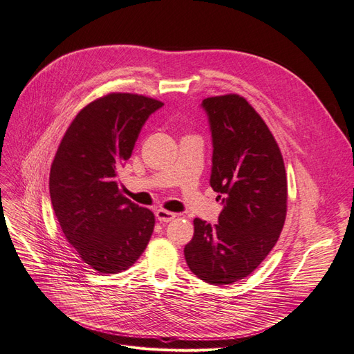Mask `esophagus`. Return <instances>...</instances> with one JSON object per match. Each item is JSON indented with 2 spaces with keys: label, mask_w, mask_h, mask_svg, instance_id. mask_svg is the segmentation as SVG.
<instances>
[{
  "label": "esophagus",
  "mask_w": 354,
  "mask_h": 354,
  "mask_svg": "<svg viewBox=\"0 0 354 354\" xmlns=\"http://www.w3.org/2000/svg\"><path fill=\"white\" fill-rule=\"evenodd\" d=\"M156 217L159 221H162V223H167V221H172L176 214L172 213V212H167V210H163V208H160V210L156 212Z\"/></svg>",
  "instance_id": "1"
}]
</instances>
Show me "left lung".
<instances>
[{
  "label": "left lung",
  "mask_w": 354,
  "mask_h": 354,
  "mask_svg": "<svg viewBox=\"0 0 354 354\" xmlns=\"http://www.w3.org/2000/svg\"><path fill=\"white\" fill-rule=\"evenodd\" d=\"M213 136L210 185L223 197L218 223L194 218L184 254L205 283L225 286L257 270L277 243L287 213L279 144L252 104L236 93L203 100Z\"/></svg>",
  "instance_id": "8db88e82"
}]
</instances>
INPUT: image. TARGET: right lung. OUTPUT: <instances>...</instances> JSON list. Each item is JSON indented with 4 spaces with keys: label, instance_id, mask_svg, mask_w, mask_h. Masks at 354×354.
I'll return each mask as SVG.
<instances>
[{
    "label": "right lung",
    "instance_id": "add662e5",
    "mask_svg": "<svg viewBox=\"0 0 354 354\" xmlns=\"http://www.w3.org/2000/svg\"><path fill=\"white\" fill-rule=\"evenodd\" d=\"M163 102L137 93L97 97L65 131L49 174V194L64 236L102 274L128 270L151 238L154 214L118 188L141 127Z\"/></svg>",
    "mask_w": 354,
    "mask_h": 354
}]
</instances>
